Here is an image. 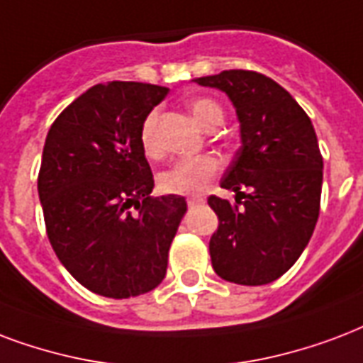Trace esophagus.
Instances as JSON below:
<instances>
[{
	"instance_id": "obj_1",
	"label": "esophagus",
	"mask_w": 363,
	"mask_h": 363,
	"mask_svg": "<svg viewBox=\"0 0 363 363\" xmlns=\"http://www.w3.org/2000/svg\"><path fill=\"white\" fill-rule=\"evenodd\" d=\"M203 198H188V206L190 207H194V206H201V203H203Z\"/></svg>"
}]
</instances>
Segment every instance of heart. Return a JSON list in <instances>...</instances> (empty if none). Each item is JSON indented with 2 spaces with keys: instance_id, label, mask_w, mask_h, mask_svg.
<instances>
[{
  "instance_id": "b5f03b06",
  "label": "heart",
  "mask_w": 363,
  "mask_h": 363,
  "mask_svg": "<svg viewBox=\"0 0 363 363\" xmlns=\"http://www.w3.org/2000/svg\"><path fill=\"white\" fill-rule=\"evenodd\" d=\"M190 114L196 120V123L207 131L217 129L223 120H225V110L213 99H194L190 102ZM160 112L152 110L146 116L143 125H140V145L143 150L148 156L157 154V140H156V125ZM220 163L213 156H200L194 160H181L171 165L169 169L163 171L160 175V188L163 192L169 194H184V196H198L206 190L209 182L218 175Z\"/></svg>"
}]
</instances>
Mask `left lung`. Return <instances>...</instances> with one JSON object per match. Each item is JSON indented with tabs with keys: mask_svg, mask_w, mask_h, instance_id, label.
<instances>
[{
	"mask_svg": "<svg viewBox=\"0 0 363 363\" xmlns=\"http://www.w3.org/2000/svg\"><path fill=\"white\" fill-rule=\"evenodd\" d=\"M194 82L228 95L242 135L220 181L236 203L207 200L218 217L211 264L223 280L264 286L295 264L316 226L323 179L316 131L297 101L259 72L225 70Z\"/></svg>",
	"mask_w": 363,
	"mask_h": 363,
	"instance_id": "8db88e82",
	"label": "left lung"
}]
</instances>
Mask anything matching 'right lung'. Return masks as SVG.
Listing matches in <instances>:
<instances>
[{
	"label": "right lung",
	"instance_id": "right-lung-1",
	"mask_svg": "<svg viewBox=\"0 0 363 363\" xmlns=\"http://www.w3.org/2000/svg\"><path fill=\"white\" fill-rule=\"evenodd\" d=\"M167 93L152 83H99L47 133L38 177L47 238L66 270L102 297L160 286L186 213L182 196H150L140 145L143 121Z\"/></svg>",
	"mask_w": 363,
	"mask_h": 363
}]
</instances>
